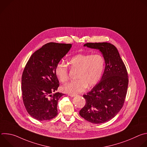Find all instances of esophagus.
<instances>
[{
	"instance_id": "esophagus-1",
	"label": "esophagus",
	"mask_w": 147,
	"mask_h": 147,
	"mask_svg": "<svg viewBox=\"0 0 147 147\" xmlns=\"http://www.w3.org/2000/svg\"><path fill=\"white\" fill-rule=\"evenodd\" d=\"M69 95L70 96H76V94H69Z\"/></svg>"
}]
</instances>
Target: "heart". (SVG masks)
<instances>
[{
    "label": "heart",
    "instance_id": "1",
    "mask_svg": "<svg viewBox=\"0 0 147 147\" xmlns=\"http://www.w3.org/2000/svg\"><path fill=\"white\" fill-rule=\"evenodd\" d=\"M69 65L73 70L77 71V80L68 83L61 89L65 92L75 94L85 91L88 86L92 87L97 84L105 68V60L100 53H81L71 57ZM55 73L61 83L68 81L69 68L64 63H58L55 67Z\"/></svg>",
    "mask_w": 147,
    "mask_h": 147
}]
</instances>
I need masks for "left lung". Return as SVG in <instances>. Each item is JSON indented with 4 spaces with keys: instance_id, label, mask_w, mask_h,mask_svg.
<instances>
[{
    "instance_id": "left-lung-1",
    "label": "left lung",
    "mask_w": 147,
    "mask_h": 147,
    "mask_svg": "<svg viewBox=\"0 0 147 147\" xmlns=\"http://www.w3.org/2000/svg\"><path fill=\"white\" fill-rule=\"evenodd\" d=\"M99 49L105 60V69L99 83L83 97L86 105L80 115L95 124L103 123L113 118L122 108L126 96L129 76L126 67L117 48L108 42L84 45Z\"/></svg>"
}]
</instances>
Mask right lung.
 Masks as SVG:
<instances>
[{
  "instance_id": "1",
  "label": "right lung",
  "mask_w": 147,
  "mask_h": 147,
  "mask_svg": "<svg viewBox=\"0 0 147 147\" xmlns=\"http://www.w3.org/2000/svg\"><path fill=\"white\" fill-rule=\"evenodd\" d=\"M71 44L49 42L30 57L22 77L23 100L29 115L36 120H49L57 115V102L63 94H52L59 87L56 65Z\"/></svg>"
}]
</instances>
